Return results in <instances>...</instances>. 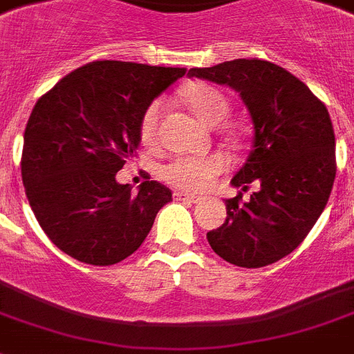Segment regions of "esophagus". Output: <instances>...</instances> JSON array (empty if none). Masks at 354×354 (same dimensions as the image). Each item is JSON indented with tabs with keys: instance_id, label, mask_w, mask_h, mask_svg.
I'll return each mask as SVG.
<instances>
[{
	"instance_id": "esophagus-1",
	"label": "esophagus",
	"mask_w": 354,
	"mask_h": 354,
	"mask_svg": "<svg viewBox=\"0 0 354 354\" xmlns=\"http://www.w3.org/2000/svg\"><path fill=\"white\" fill-rule=\"evenodd\" d=\"M174 197L177 198V201H186V203H201V197L198 195H194V194H184V192H175Z\"/></svg>"
}]
</instances>
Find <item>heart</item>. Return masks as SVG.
Listing matches in <instances>:
<instances>
[{"label":"heart","mask_w":354,"mask_h":354,"mask_svg":"<svg viewBox=\"0 0 354 354\" xmlns=\"http://www.w3.org/2000/svg\"><path fill=\"white\" fill-rule=\"evenodd\" d=\"M188 106L194 110L204 124L215 127L226 118L227 99L221 90L213 88L209 84H194L184 93ZM160 103L153 101L146 108L141 119L142 141L150 142L156 136L157 119H159ZM227 168V162L223 156H204V157H175L160 168V175L166 183L188 192H203L209 186L217 175Z\"/></svg>","instance_id":"obj_1"}]
</instances>
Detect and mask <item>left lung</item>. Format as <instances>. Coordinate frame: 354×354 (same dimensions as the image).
Here are the masks:
<instances>
[{"label":"left lung","mask_w":354,"mask_h":354,"mask_svg":"<svg viewBox=\"0 0 354 354\" xmlns=\"http://www.w3.org/2000/svg\"><path fill=\"white\" fill-rule=\"evenodd\" d=\"M188 75L239 92L253 122V148L232 184L246 192L255 183L257 192L246 203L227 198L226 221L206 235L209 246L241 268L273 264L306 239L331 195L337 160L328 108L270 61H224Z\"/></svg>","instance_id":"left-lung-1"}]
</instances>
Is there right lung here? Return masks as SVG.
<instances>
[{"instance_id": "obj_1", "label": "right lung", "mask_w": 354, "mask_h": 354, "mask_svg": "<svg viewBox=\"0 0 354 354\" xmlns=\"http://www.w3.org/2000/svg\"><path fill=\"white\" fill-rule=\"evenodd\" d=\"M186 68L92 61L41 95L23 137L26 198L46 236L84 264L112 266L145 242L170 188L145 180L137 194L115 175L141 145L151 101Z\"/></svg>"}]
</instances>
